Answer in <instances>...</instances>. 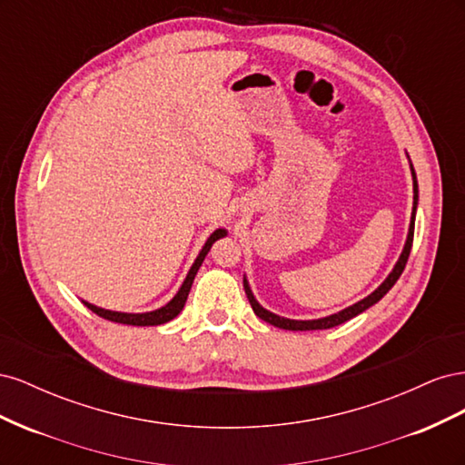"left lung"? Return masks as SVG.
Listing matches in <instances>:
<instances>
[{"label":"left lung","mask_w":465,"mask_h":465,"mask_svg":"<svg viewBox=\"0 0 465 465\" xmlns=\"http://www.w3.org/2000/svg\"><path fill=\"white\" fill-rule=\"evenodd\" d=\"M411 174H413V193H415V195H413V202H415V205H413V213H411L410 234H407V242H405V248H403V252H401V256H400L396 267H393L391 273L386 277V281H384L382 285H380L374 292H371L367 299H362V301H359L357 304L349 306V308H345V311L337 312V314H331V316H328V318H320V320H289V318H281V316H277V314L267 312L265 308H262V306L258 304V301L254 299V294H252V291H250V287H248V283H246V279H244V291H246V297H248V301H250V304H252V311H254V314L260 316L262 320H265L267 323H272V326L281 328V330H292V331L328 330V328H333V326H340V323H343V322H347V320H351V318H355L357 314L364 312L369 306L376 304L380 299H382L384 294L393 287V283H396V281L400 279L401 272L405 270V263H407V260H410V252H411V244H413L415 209H417V178H415L413 166H411Z\"/></svg>","instance_id":"left-lung-1"}]
</instances>
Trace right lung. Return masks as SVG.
I'll list each match as a JSON object with an SVG mask.
<instances>
[{
    "label": "right lung",
    "instance_id": "1",
    "mask_svg": "<svg viewBox=\"0 0 465 465\" xmlns=\"http://www.w3.org/2000/svg\"><path fill=\"white\" fill-rule=\"evenodd\" d=\"M224 234H227V231L217 229L213 234H211V236L207 238L205 246L202 248L200 256L195 258V262H193V265H192V270L188 272V275H186V279H184V283H182L180 291L176 292V297H174L171 302H168L166 306L159 308V311L145 312V314H125V312H112V311H104V308H98V306L89 304V302H85V306L89 308V311H93L96 316H101V318L110 320V322H116V323H128V326H159V323L171 322L173 318H176V316L180 314L182 308H184L186 299H188V292H190L192 283H193V277H195V273H198L202 262L205 260V256H207V252H209L211 244H213V242L217 241V238H223Z\"/></svg>",
    "mask_w": 465,
    "mask_h": 465
}]
</instances>
